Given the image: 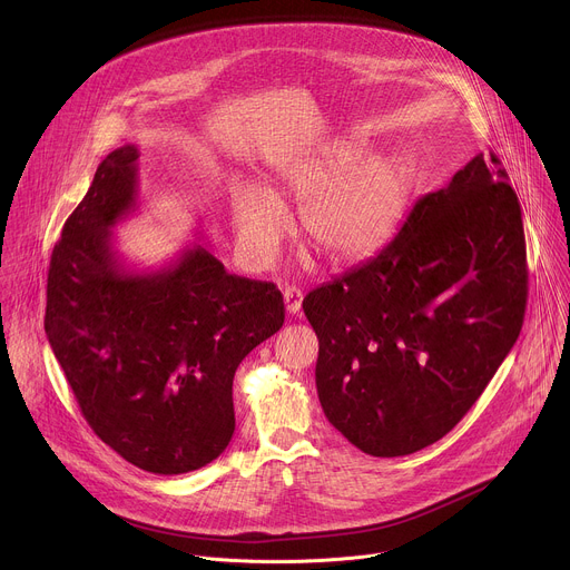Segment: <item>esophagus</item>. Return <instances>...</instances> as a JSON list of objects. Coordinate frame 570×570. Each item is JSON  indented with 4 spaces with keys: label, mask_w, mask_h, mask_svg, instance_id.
Masks as SVG:
<instances>
[{
    "label": "esophagus",
    "mask_w": 570,
    "mask_h": 570,
    "mask_svg": "<svg viewBox=\"0 0 570 570\" xmlns=\"http://www.w3.org/2000/svg\"><path fill=\"white\" fill-rule=\"evenodd\" d=\"M284 304H286V311H288L291 315L299 313V308H302V291L295 288V286H288V288L284 291Z\"/></svg>",
    "instance_id": "esophagus-1"
}]
</instances>
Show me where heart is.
<instances>
[{"label": "heart", "mask_w": 570, "mask_h": 570, "mask_svg": "<svg viewBox=\"0 0 570 570\" xmlns=\"http://www.w3.org/2000/svg\"><path fill=\"white\" fill-rule=\"evenodd\" d=\"M363 153L352 141H336L279 174L284 194L302 205L304 238L334 264H356L383 248L411 191V167L401 157ZM232 220L246 257L273 264L291 225L282 203L262 187H240Z\"/></svg>", "instance_id": "heart-1"}]
</instances>
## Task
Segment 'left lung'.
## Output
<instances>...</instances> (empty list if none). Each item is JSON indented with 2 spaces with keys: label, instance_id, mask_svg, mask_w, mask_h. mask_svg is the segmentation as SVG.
I'll return each mask as SVG.
<instances>
[{
  "label": "left lung",
  "instance_id": "8db88e82",
  "mask_svg": "<svg viewBox=\"0 0 570 570\" xmlns=\"http://www.w3.org/2000/svg\"><path fill=\"white\" fill-rule=\"evenodd\" d=\"M525 302L521 205L480 153L376 257L304 297L324 415L374 458L442 440L514 347Z\"/></svg>",
  "mask_w": 570,
  "mask_h": 570
}]
</instances>
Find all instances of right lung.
<instances>
[{
    "mask_svg": "<svg viewBox=\"0 0 570 570\" xmlns=\"http://www.w3.org/2000/svg\"><path fill=\"white\" fill-rule=\"evenodd\" d=\"M137 157L130 144L112 150L65 220L45 332L90 429L130 464L176 475L229 444L234 372L279 332L284 299L203 246L169 268L126 271L112 227L137 207Z\"/></svg>",
    "mask_w": 570,
    "mask_h": 570,
    "instance_id": "right-lung-1",
    "label": "right lung"
}]
</instances>
